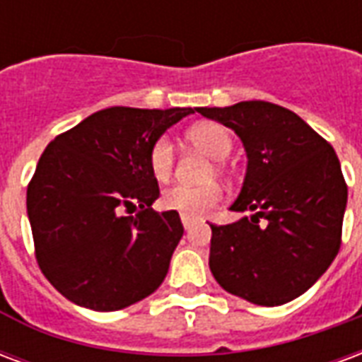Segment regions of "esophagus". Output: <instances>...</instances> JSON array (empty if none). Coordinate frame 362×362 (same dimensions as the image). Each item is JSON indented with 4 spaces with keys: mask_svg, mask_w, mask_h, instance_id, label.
<instances>
[{
    "mask_svg": "<svg viewBox=\"0 0 362 362\" xmlns=\"http://www.w3.org/2000/svg\"><path fill=\"white\" fill-rule=\"evenodd\" d=\"M180 219H182V225H184V228H186V230H188V228L192 227L194 223H196V219H192V217H186V215H182Z\"/></svg>",
    "mask_w": 362,
    "mask_h": 362,
    "instance_id": "esophagus-1",
    "label": "esophagus"
}]
</instances>
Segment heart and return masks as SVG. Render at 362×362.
<instances>
[{"label":"heart","mask_w":362,"mask_h":362,"mask_svg":"<svg viewBox=\"0 0 362 362\" xmlns=\"http://www.w3.org/2000/svg\"><path fill=\"white\" fill-rule=\"evenodd\" d=\"M186 141L215 160L209 170V176L213 173H225V158L233 151V135L227 127L221 126L217 122H202L186 132ZM149 168L151 174L158 182H166L173 176L174 147L166 137H158L157 141L151 145ZM221 199H223V189L215 182H209L204 186L176 184L160 194V207L166 211L186 215V217H204L205 213L211 211L215 205H219Z\"/></svg>","instance_id":"obj_1"}]
</instances>
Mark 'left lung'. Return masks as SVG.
<instances>
[{"label": "left lung", "mask_w": 362, "mask_h": 362, "mask_svg": "<svg viewBox=\"0 0 362 362\" xmlns=\"http://www.w3.org/2000/svg\"><path fill=\"white\" fill-rule=\"evenodd\" d=\"M197 112L235 129L248 168L233 211L211 227L209 267L221 287L259 306H279L320 279L341 246L347 184L334 147L295 112L266 100Z\"/></svg>", "instance_id": "obj_1"}]
</instances>
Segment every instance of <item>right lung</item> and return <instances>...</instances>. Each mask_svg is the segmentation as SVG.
Returning <instances> with one entry per match:
<instances>
[{
  "mask_svg": "<svg viewBox=\"0 0 362 362\" xmlns=\"http://www.w3.org/2000/svg\"><path fill=\"white\" fill-rule=\"evenodd\" d=\"M194 108H104L48 143L27 188L44 277L90 310L126 308L165 281L184 235L176 211H155L149 149ZM134 216H124L127 209Z\"/></svg>",
  "mask_w": 362,
  "mask_h": 362,
  "instance_id": "right-lung-1",
  "label": "right lung"
}]
</instances>
